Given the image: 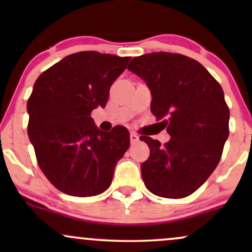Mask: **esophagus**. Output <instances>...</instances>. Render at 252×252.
I'll list each match as a JSON object with an SVG mask.
<instances>
[{"instance_id": "esophagus-1", "label": "esophagus", "mask_w": 252, "mask_h": 252, "mask_svg": "<svg viewBox=\"0 0 252 252\" xmlns=\"http://www.w3.org/2000/svg\"><path fill=\"white\" fill-rule=\"evenodd\" d=\"M138 141H140V137L136 134H134V132H131V134H130V142H131V144L137 143Z\"/></svg>"}]
</instances>
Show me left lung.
I'll list each match as a JSON object with an SVG mask.
<instances>
[{"label": "left lung", "instance_id": "1", "mask_svg": "<svg viewBox=\"0 0 252 252\" xmlns=\"http://www.w3.org/2000/svg\"><path fill=\"white\" fill-rule=\"evenodd\" d=\"M128 70L149 86L153 115L170 135L164 144L140 137L150 149L141 164L144 185L162 198H186L218 166L228 137L230 110L220 84L200 63L169 52L136 57Z\"/></svg>", "mask_w": 252, "mask_h": 252}]
</instances>
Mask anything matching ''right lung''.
<instances>
[{
  "instance_id": "1",
  "label": "right lung",
  "mask_w": 252,
  "mask_h": 252,
  "mask_svg": "<svg viewBox=\"0 0 252 252\" xmlns=\"http://www.w3.org/2000/svg\"><path fill=\"white\" fill-rule=\"evenodd\" d=\"M130 57L85 51L40 74L27 102L28 136L40 169L56 189L94 196L111 185L117 161L130 146L124 126L102 131L92 110L105 106L112 83Z\"/></svg>"
}]
</instances>
